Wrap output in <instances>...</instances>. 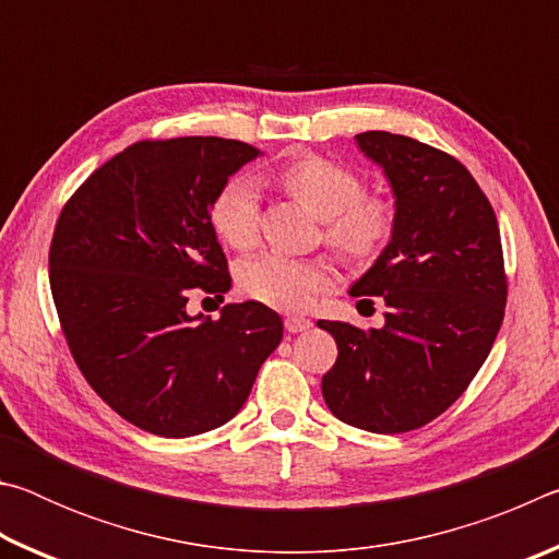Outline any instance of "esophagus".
<instances>
[{"label":"esophagus","mask_w":559,"mask_h":559,"mask_svg":"<svg viewBox=\"0 0 559 559\" xmlns=\"http://www.w3.org/2000/svg\"><path fill=\"white\" fill-rule=\"evenodd\" d=\"M283 325H286L288 333H302V330H308L313 323H310V318L306 316H288L283 320Z\"/></svg>","instance_id":"1"}]
</instances>
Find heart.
I'll return each mask as SVG.
<instances>
[{
    "label": "heart",
    "instance_id": "obj_1",
    "mask_svg": "<svg viewBox=\"0 0 559 559\" xmlns=\"http://www.w3.org/2000/svg\"><path fill=\"white\" fill-rule=\"evenodd\" d=\"M293 197L323 219L325 241L347 261H372L394 239L400 212L384 194L365 192L355 169L323 155H302L281 169ZM212 226L231 249H251L259 239V187L251 177L226 179L212 200ZM236 281L246 296L278 310H302L333 281L323 259H296L263 251L239 263Z\"/></svg>",
    "mask_w": 559,
    "mask_h": 559
}]
</instances>
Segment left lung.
Here are the masks:
<instances>
[{"instance_id":"left-lung-1","label":"left lung","mask_w":559,"mask_h":559,"mask_svg":"<svg viewBox=\"0 0 559 559\" xmlns=\"http://www.w3.org/2000/svg\"><path fill=\"white\" fill-rule=\"evenodd\" d=\"M390 177L400 224L353 296H380L384 328L318 320L337 343L328 409L374 433L414 431L466 392L503 325L508 276L493 206L456 157L406 135L359 132Z\"/></svg>"}]
</instances>
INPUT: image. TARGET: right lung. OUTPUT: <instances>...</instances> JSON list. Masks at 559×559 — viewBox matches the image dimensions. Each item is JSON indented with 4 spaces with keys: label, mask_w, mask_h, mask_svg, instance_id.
<instances>
[{
    "label": "right lung",
    "mask_w": 559,
    "mask_h": 559,
    "mask_svg": "<svg viewBox=\"0 0 559 559\" xmlns=\"http://www.w3.org/2000/svg\"><path fill=\"white\" fill-rule=\"evenodd\" d=\"M259 153L226 138L138 140L63 204L49 246L61 333L81 374L138 429L185 439L241 409L283 323L259 300L192 318V290L222 300L229 263L212 200Z\"/></svg>",
    "instance_id": "add662e5"
}]
</instances>
